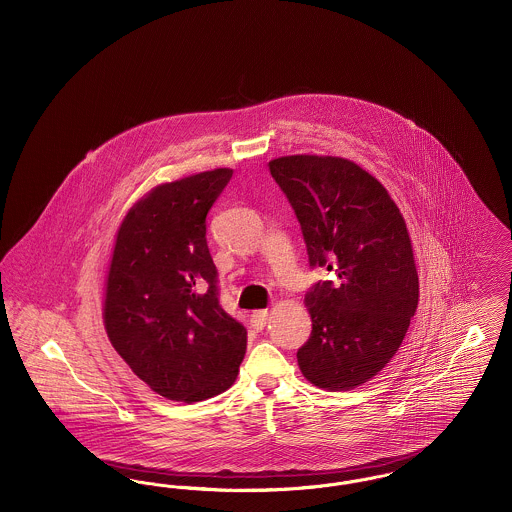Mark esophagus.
Returning <instances> with one entry per match:
<instances>
[{
  "label": "esophagus",
  "instance_id": "1",
  "mask_svg": "<svg viewBox=\"0 0 512 512\" xmlns=\"http://www.w3.org/2000/svg\"><path fill=\"white\" fill-rule=\"evenodd\" d=\"M268 322V311H255L251 315V324L255 330H263L267 326Z\"/></svg>",
  "mask_w": 512,
  "mask_h": 512
}]
</instances>
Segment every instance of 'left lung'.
<instances>
[{
    "instance_id": "8db88e82",
    "label": "left lung",
    "mask_w": 512,
    "mask_h": 512,
    "mask_svg": "<svg viewBox=\"0 0 512 512\" xmlns=\"http://www.w3.org/2000/svg\"><path fill=\"white\" fill-rule=\"evenodd\" d=\"M268 171L292 203L311 267L336 274L305 295L313 332L297 363L317 388L353 390L390 363L418 305L407 224L388 190L349 159L288 155Z\"/></svg>"
}]
</instances>
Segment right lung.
<instances>
[{"instance_id":"obj_1","label":"right lung","mask_w":512,"mask_h":512,"mask_svg":"<svg viewBox=\"0 0 512 512\" xmlns=\"http://www.w3.org/2000/svg\"><path fill=\"white\" fill-rule=\"evenodd\" d=\"M232 169L165 182L122 219L107 272L109 341L155 393L195 403L228 390L244 361L247 332L219 303L207 247V213Z\"/></svg>"}]
</instances>
